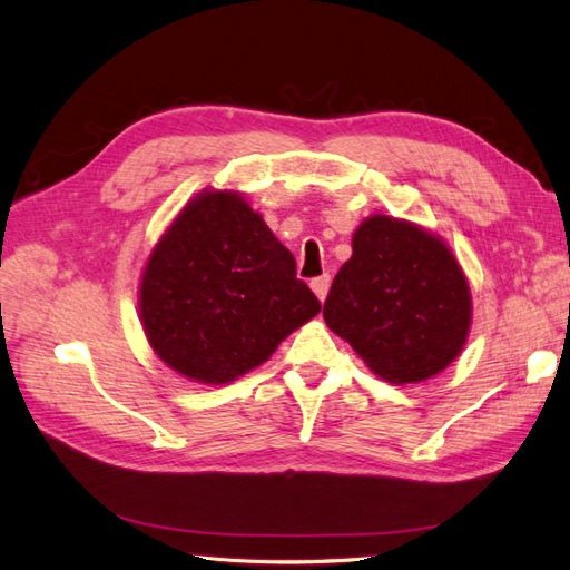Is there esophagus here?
<instances>
[{"label": "esophagus", "mask_w": 570, "mask_h": 570, "mask_svg": "<svg viewBox=\"0 0 570 570\" xmlns=\"http://www.w3.org/2000/svg\"><path fill=\"white\" fill-rule=\"evenodd\" d=\"M312 285V289H314V295H317L322 302L326 299V293H328V285H332V277H328L326 273L324 275H320V277H314V281L309 283Z\"/></svg>", "instance_id": "obj_1"}]
</instances>
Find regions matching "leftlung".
<instances>
[{
  "mask_svg": "<svg viewBox=\"0 0 570 570\" xmlns=\"http://www.w3.org/2000/svg\"><path fill=\"white\" fill-rule=\"evenodd\" d=\"M324 320L373 373L420 383L461 353L471 293L436 236L375 214L353 234V256L334 277Z\"/></svg>",
  "mask_w": 570,
  "mask_h": 570,
  "instance_id": "8db88e82",
  "label": "left lung"
}]
</instances>
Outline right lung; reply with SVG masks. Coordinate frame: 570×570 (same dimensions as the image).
Here are the masks:
<instances>
[{
	"mask_svg": "<svg viewBox=\"0 0 570 570\" xmlns=\"http://www.w3.org/2000/svg\"><path fill=\"white\" fill-rule=\"evenodd\" d=\"M320 309L293 253L232 193L189 202L150 253L141 281L150 346L199 383H229L256 368Z\"/></svg>",
	"mask_w": 570,
	"mask_h": 570,
	"instance_id": "right-lung-1",
	"label": "right lung"
}]
</instances>
